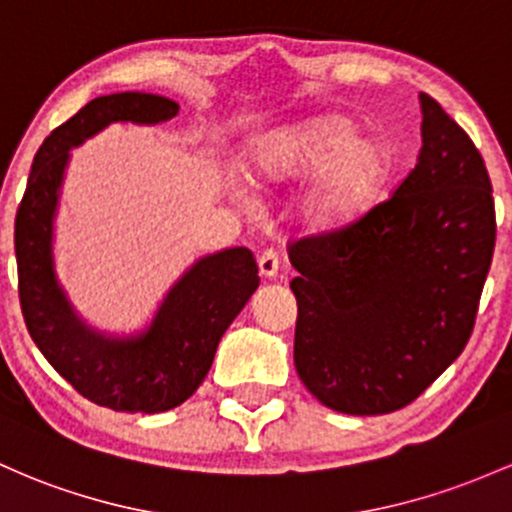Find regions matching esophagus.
I'll list each match as a JSON object with an SVG mask.
<instances>
[{
  "label": "esophagus",
  "instance_id": "obj_1",
  "mask_svg": "<svg viewBox=\"0 0 512 512\" xmlns=\"http://www.w3.org/2000/svg\"><path fill=\"white\" fill-rule=\"evenodd\" d=\"M257 267H260V274L265 279L277 277L279 272V257L274 250H265L260 257H257Z\"/></svg>",
  "mask_w": 512,
  "mask_h": 512
}]
</instances>
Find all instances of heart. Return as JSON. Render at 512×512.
Here are the masks:
<instances>
[{
	"label": "heart",
	"instance_id": "obj_1",
	"mask_svg": "<svg viewBox=\"0 0 512 512\" xmlns=\"http://www.w3.org/2000/svg\"><path fill=\"white\" fill-rule=\"evenodd\" d=\"M342 114H318L282 123L252 138L247 177L257 187H279L306 174L299 196L301 223L311 233H340L379 204L389 179V150Z\"/></svg>",
	"mask_w": 512,
	"mask_h": 512
}]
</instances>
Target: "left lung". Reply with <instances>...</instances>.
I'll return each instance as SVG.
<instances>
[{
	"instance_id": "obj_1",
	"label": "left lung",
	"mask_w": 512,
	"mask_h": 512,
	"mask_svg": "<svg viewBox=\"0 0 512 512\" xmlns=\"http://www.w3.org/2000/svg\"><path fill=\"white\" fill-rule=\"evenodd\" d=\"M418 165L384 204L340 233L289 247L294 364L323 406L381 415L415 401L469 342L496 211L484 157L420 94Z\"/></svg>"
}]
</instances>
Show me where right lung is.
<instances>
[{"label":"right lung","instance_id":"add662e5","mask_svg":"<svg viewBox=\"0 0 512 512\" xmlns=\"http://www.w3.org/2000/svg\"><path fill=\"white\" fill-rule=\"evenodd\" d=\"M177 114V101L157 94L92 99L43 140L16 211L19 299L28 333L75 391L111 411L162 413L187 401L209 374L228 325L260 286L252 252L228 247L196 260L140 333L111 335L92 328L60 284L53 228L70 150L111 123L157 126Z\"/></svg>","mask_w":512,"mask_h":512}]
</instances>
